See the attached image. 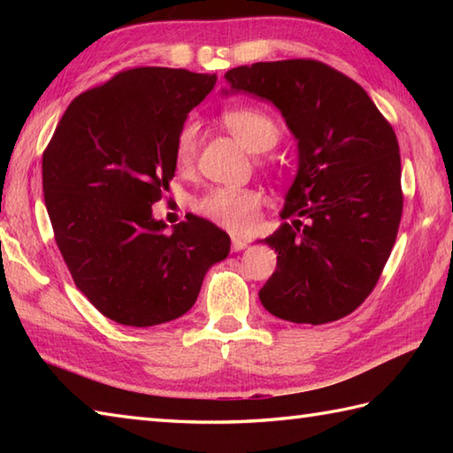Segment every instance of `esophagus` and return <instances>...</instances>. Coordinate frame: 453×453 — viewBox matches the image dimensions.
Masks as SVG:
<instances>
[{
	"mask_svg": "<svg viewBox=\"0 0 453 453\" xmlns=\"http://www.w3.org/2000/svg\"><path fill=\"white\" fill-rule=\"evenodd\" d=\"M243 249H247V242H243V239H239V237H234L232 239V251H243Z\"/></svg>",
	"mask_w": 453,
	"mask_h": 453,
	"instance_id": "esophagus-1",
	"label": "esophagus"
}]
</instances>
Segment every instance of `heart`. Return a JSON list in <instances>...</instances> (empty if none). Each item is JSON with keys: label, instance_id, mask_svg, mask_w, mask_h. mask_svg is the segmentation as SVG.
Listing matches in <instances>:
<instances>
[{"label": "heart", "instance_id": "b5f03b06", "mask_svg": "<svg viewBox=\"0 0 453 453\" xmlns=\"http://www.w3.org/2000/svg\"><path fill=\"white\" fill-rule=\"evenodd\" d=\"M226 130L251 153H265L276 146L280 132L276 122L266 112L255 107H232L221 117ZM198 127L187 120L179 130L175 142V163L179 167H188L196 157ZM263 196L253 188L216 187L204 192L196 202L195 210L200 216L214 221L227 232L243 235L255 227L261 210Z\"/></svg>", "mask_w": 453, "mask_h": 453}]
</instances>
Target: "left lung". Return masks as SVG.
<instances>
[{
    "label": "left lung",
    "instance_id": "obj_1",
    "mask_svg": "<svg viewBox=\"0 0 453 453\" xmlns=\"http://www.w3.org/2000/svg\"><path fill=\"white\" fill-rule=\"evenodd\" d=\"M224 95L273 103L297 142L282 219L263 243L276 271L258 297L284 321L323 325L352 313L386 266L403 211L397 136L358 83L315 60L239 65Z\"/></svg>",
    "mask_w": 453,
    "mask_h": 453
}]
</instances>
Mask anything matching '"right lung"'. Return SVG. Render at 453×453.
Returning a JSON list of instances; mask_svg holds the SVG:
<instances>
[{"label": "right lung", "mask_w": 453, "mask_h": 453, "mask_svg": "<svg viewBox=\"0 0 453 453\" xmlns=\"http://www.w3.org/2000/svg\"><path fill=\"white\" fill-rule=\"evenodd\" d=\"M216 73L134 67L81 93L42 156L56 243L75 286L114 323L151 326L195 305L229 235L187 216L173 226L151 206L175 177V142Z\"/></svg>", "instance_id": "obj_1"}]
</instances>
